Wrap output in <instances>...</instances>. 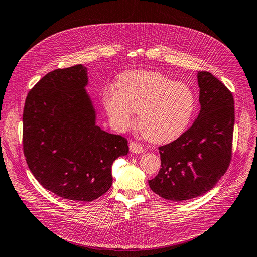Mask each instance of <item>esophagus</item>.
I'll list each match as a JSON object with an SVG mask.
<instances>
[{"instance_id":"esophagus-1","label":"esophagus","mask_w":257,"mask_h":257,"mask_svg":"<svg viewBox=\"0 0 257 257\" xmlns=\"http://www.w3.org/2000/svg\"><path fill=\"white\" fill-rule=\"evenodd\" d=\"M129 149H130V152L133 153H143L145 152V149H143L139 143H137L135 141H130L129 143Z\"/></svg>"}]
</instances>
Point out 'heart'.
<instances>
[{
  "instance_id": "b5f03b06",
  "label": "heart",
  "mask_w": 257,
  "mask_h": 257,
  "mask_svg": "<svg viewBox=\"0 0 257 257\" xmlns=\"http://www.w3.org/2000/svg\"><path fill=\"white\" fill-rule=\"evenodd\" d=\"M117 88L107 87L103 103L112 127L126 130L138 112V128L148 140L164 143L176 139L189 126L196 96L184 83L152 71H128Z\"/></svg>"
}]
</instances>
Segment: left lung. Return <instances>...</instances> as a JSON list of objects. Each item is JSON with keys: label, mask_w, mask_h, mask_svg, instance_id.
<instances>
[{"label": "left lung", "mask_w": 257, "mask_h": 257, "mask_svg": "<svg viewBox=\"0 0 257 257\" xmlns=\"http://www.w3.org/2000/svg\"><path fill=\"white\" fill-rule=\"evenodd\" d=\"M199 115L193 126L160 147L159 174L150 188L164 199L183 201L209 192L229 168L234 127L233 96L211 73L197 72Z\"/></svg>", "instance_id": "left-lung-1"}]
</instances>
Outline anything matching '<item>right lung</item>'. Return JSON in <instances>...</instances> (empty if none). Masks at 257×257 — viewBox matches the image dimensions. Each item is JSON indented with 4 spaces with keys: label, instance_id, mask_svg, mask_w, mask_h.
Segmentation results:
<instances>
[{
    "label": "right lung",
    "instance_id": "right-lung-1",
    "mask_svg": "<svg viewBox=\"0 0 257 257\" xmlns=\"http://www.w3.org/2000/svg\"><path fill=\"white\" fill-rule=\"evenodd\" d=\"M82 64L46 74L28 93L23 146L28 168L46 189L64 199L93 201L112 184L111 165L127 156L121 136L96 124Z\"/></svg>",
    "mask_w": 257,
    "mask_h": 257
}]
</instances>
